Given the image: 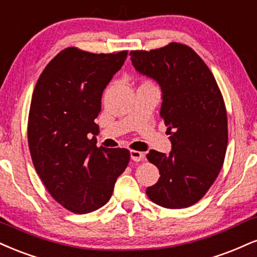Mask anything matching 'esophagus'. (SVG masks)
<instances>
[{
    "instance_id": "esophagus-1",
    "label": "esophagus",
    "mask_w": 257,
    "mask_h": 257,
    "mask_svg": "<svg viewBox=\"0 0 257 257\" xmlns=\"http://www.w3.org/2000/svg\"><path fill=\"white\" fill-rule=\"evenodd\" d=\"M131 158L134 160V162H140V160H144L145 154L140 152V151H131Z\"/></svg>"
}]
</instances>
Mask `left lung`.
Masks as SVG:
<instances>
[{
	"instance_id": "obj_1",
	"label": "left lung",
	"mask_w": 257,
	"mask_h": 257,
	"mask_svg": "<svg viewBox=\"0 0 257 257\" xmlns=\"http://www.w3.org/2000/svg\"><path fill=\"white\" fill-rule=\"evenodd\" d=\"M129 55L135 69L162 87L160 117L172 144L169 154H147L160 174L147 188L148 199L171 209L193 206L214 183L226 154L227 113L220 88L202 58L185 44L172 42Z\"/></svg>"
}]
</instances>
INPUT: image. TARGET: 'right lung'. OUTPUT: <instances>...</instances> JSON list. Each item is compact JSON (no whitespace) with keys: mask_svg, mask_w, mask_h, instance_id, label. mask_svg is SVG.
<instances>
[{"mask_svg":"<svg viewBox=\"0 0 257 257\" xmlns=\"http://www.w3.org/2000/svg\"><path fill=\"white\" fill-rule=\"evenodd\" d=\"M128 51L67 48L49 62L31 100L27 139L37 174L62 207L86 214L103 207L131 159L126 148L97 147L101 94Z\"/></svg>","mask_w":257,"mask_h":257,"instance_id":"add662e5","label":"right lung"}]
</instances>
